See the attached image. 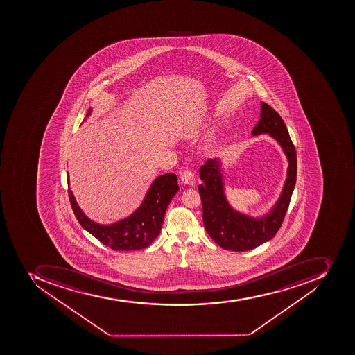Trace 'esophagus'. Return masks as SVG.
I'll list each match as a JSON object with an SVG mask.
<instances>
[{"label": "esophagus", "instance_id": "1", "mask_svg": "<svg viewBox=\"0 0 355 355\" xmlns=\"http://www.w3.org/2000/svg\"><path fill=\"white\" fill-rule=\"evenodd\" d=\"M181 181L183 184L193 187V185L196 184V176H194V173H192L191 171L185 170L182 172Z\"/></svg>", "mask_w": 355, "mask_h": 355}]
</instances>
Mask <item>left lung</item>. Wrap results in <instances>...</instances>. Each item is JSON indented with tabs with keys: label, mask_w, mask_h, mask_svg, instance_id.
Segmentation results:
<instances>
[{
	"label": "left lung",
	"mask_w": 355,
	"mask_h": 355,
	"mask_svg": "<svg viewBox=\"0 0 355 355\" xmlns=\"http://www.w3.org/2000/svg\"><path fill=\"white\" fill-rule=\"evenodd\" d=\"M264 133H268L277 141L288 161V174L282 193L268 214L261 218H253L235 211L230 205L224 193L220 159H207L200 168L202 184L198 185V192L203 207L204 227L215 243L224 250L249 251L266 243L277 234L288 211L296 182L297 164L295 148L282 117L271 106L262 102L261 119L252 135Z\"/></svg>",
	"instance_id": "8db88e82"
}]
</instances>
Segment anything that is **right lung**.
I'll list each match as a JSON object with an SVG mask.
<instances>
[{
    "instance_id": "add662e5",
    "label": "right lung",
    "mask_w": 355,
    "mask_h": 355,
    "mask_svg": "<svg viewBox=\"0 0 355 355\" xmlns=\"http://www.w3.org/2000/svg\"><path fill=\"white\" fill-rule=\"evenodd\" d=\"M92 109L87 113L91 114ZM85 120V119H84ZM69 184V198L71 207L78 223L89 234L98 239L101 243L114 251H135L148 248L159 234L164 220L165 211L171 200L179 191L175 174L168 173L157 176L146 193L140 207L128 218L112 224H98L89 220L76 203V198Z\"/></svg>"
}]
</instances>
